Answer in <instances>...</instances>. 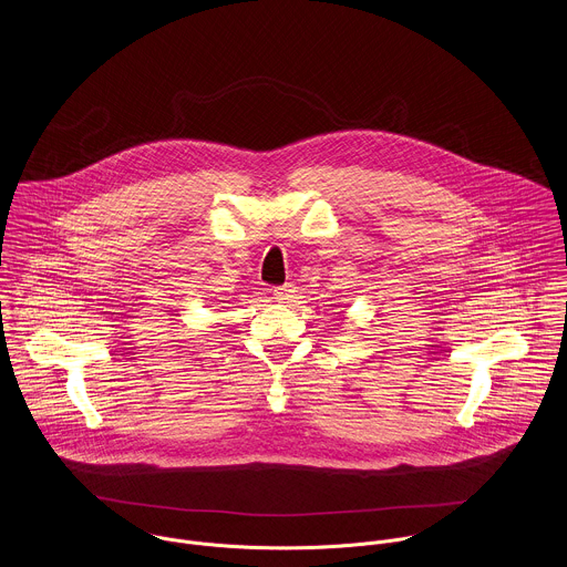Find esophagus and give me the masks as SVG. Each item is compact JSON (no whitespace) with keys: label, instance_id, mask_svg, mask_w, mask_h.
Returning <instances> with one entry per match:
<instances>
[{"label":"esophagus","instance_id":"1","mask_svg":"<svg viewBox=\"0 0 567 567\" xmlns=\"http://www.w3.org/2000/svg\"><path fill=\"white\" fill-rule=\"evenodd\" d=\"M292 292H295V290H292V286L288 284V286H279V288H275V290H272V297H275L277 301H288V299L292 297Z\"/></svg>","mask_w":567,"mask_h":567}]
</instances>
